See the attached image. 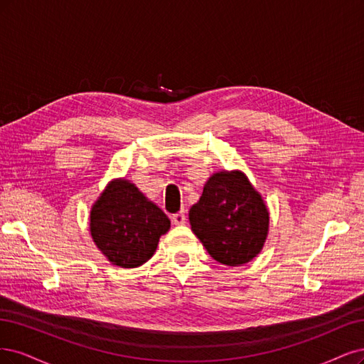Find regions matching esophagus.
Returning a JSON list of instances; mask_svg holds the SVG:
<instances>
[{
  "instance_id": "obj_1",
  "label": "esophagus",
  "mask_w": 364,
  "mask_h": 364,
  "mask_svg": "<svg viewBox=\"0 0 364 364\" xmlns=\"http://www.w3.org/2000/svg\"><path fill=\"white\" fill-rule=\"evenodd\" d=\"M172 222H173L175 225H183V224H186V215H184L183 212L172 215Z\"/></svg>"
}]
</instances>
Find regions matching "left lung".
I'll return each mask as SVG.
<instances>
[{"mask_svg":"<svg viewBox=\"0 0 364 364\" xmlns=\"http://www.w3.org/2000/svg\"><path fill=\"white\" fill-rule=\"evenodd\" d=\"M189 219L196 237L222 264L242 266L263 248L269 213L246 175L218 172L204 186Z\"/></svg>","mask_w":364,"mask_h":364,"instance_id":"1","label":"left lung"}]
</instances>
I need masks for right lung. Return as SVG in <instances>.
I'll use <instances>...</instances> for the list:
<instances>
[{
  "label": "right lung",
  "mask_w": 364,
  "mask_h": 364,
  "mask_svg": "<svg viewBox=\"0 0 364 364\" xmlns=\"http://www.w3.org/2000/svg\"><path fill=\"white\" fill-rule=\"evenodd\" d=\"M171 220L125 180L112 181L90 212L93 242L121 267H137L154 254Z\"/></svg>",
  "instance_id": "add662e5"
}]
</instances>
